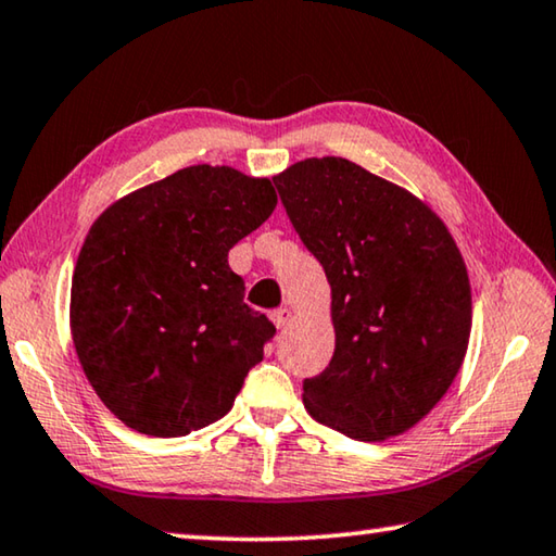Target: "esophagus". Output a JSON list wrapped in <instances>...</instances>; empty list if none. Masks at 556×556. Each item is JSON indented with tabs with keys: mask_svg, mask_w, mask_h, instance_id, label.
<instances>
[{
	"mask_svg": "<svg viewBox=\"0 0 556 556\" xmlns=\"http://www.w3.org/2000/svg\"><path fill=\"white\" fill-rule=\"evenodd\" d=\"M291 316H294V312H291L289 306H281V308H277V312H271L269 314V318H271V324H275L277 328H281V326H287L289 321H291Z\"/></svg>",
	"mask_w": 556,
	"mask_h": 556,
	"instance_id": "34e87169",
	"label": "esophagus"
}]
</instances>
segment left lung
<instances>
[{
    "mask_svg": "<svg viewBox=\"0 0 556 556\" xmlns=\"http://www.w3.org/2000/svg\"><path fill=\"white\" fill-rule=\"evenodd\" d=\"M301 242L331 285L336 351L304 407L355 441L404 434L437 407L470 336L466 262L444 220L341 156L275 176Z\"/></svg>",
    "mask_w": 556,
    "mask_h": 556,
    "instance_id": "obj_1",
    "label": "left lung"
}]
</instances>
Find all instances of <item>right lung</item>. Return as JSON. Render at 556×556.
I'll use <instances>...</instances> for the list:
<instances>
[{
    "instance_id": "add662e5",
    "label": "right lung",
    "mask_w": 556,
    "mask_h": 556,
    "mask_svg": "<svg viewBox=\"0 0 556 556\" xmlns=\"http://www.w3.org/2000/svg\"><path fill=\"white\" fill-rule=\"evenodd\" d=\"M277 205L269 178L199 164L127 193L92 223L71 333L102 404L139 434L186 437L230 412L275 336L228 252Z\"/></svg>"
}]
</instances>
